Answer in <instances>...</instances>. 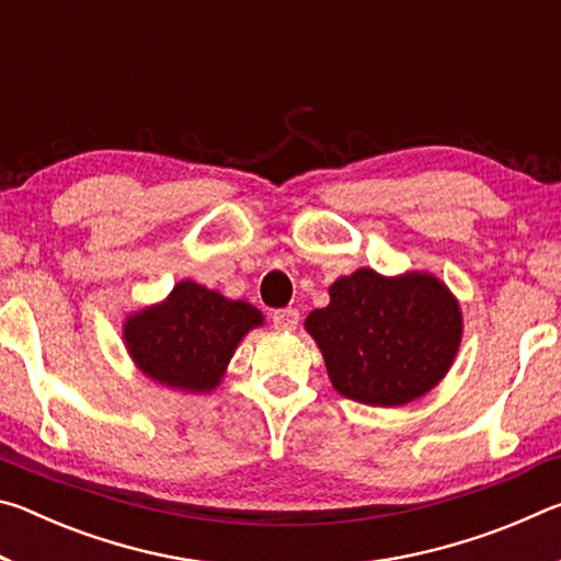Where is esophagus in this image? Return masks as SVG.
<instances>
[{
  "mask_svg": "<svg viewBox=\"0 0 561 561\" xmlns=\"http://www.w3.org/2000/svg\"><path fill=\"white\" fill-rule=\"evenodd\" d=\"M272 321H274V327L277 329H282V331H291V329H297V324H299V311L297 309H279V311H274L272 314Z\"/></svg>",
  "mask_w": 561,
  "mask_h": 561,
  "instance_id": "esophagus-1",
  "label": "esophagus"
}]
</instances>
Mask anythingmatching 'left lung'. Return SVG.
<instances>
[{
  "label": "left lung",
  "instance_id": "obj_1",
  "mask_svg": "<svg viewBox=\"0 0 561 561\" xmlns=\"http://www.w3.org/2000/svg\"><path fill=\"white\" fill-rule=\"evenodd\" d=\"M336 391L364 405L401 408L438 386L462 341V309L448 284L411 270L371 267L339 277L329 304L304 321Z\"/></svg>",
  "mask_w": 561,
  "mask_h": 561
}]
</instances>
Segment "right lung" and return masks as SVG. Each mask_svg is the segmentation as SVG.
<instances>
[{
	"label": "right lung",
	"instance_id": "obj_1",
	"mask_svg": "<svg viewBox=\"0 0 561 561\" xmlns=\"http://www.w3.org/2000/svg\"><path fill=\"white\" fill-rule=\"evenodd\" d=\"M257 327H264V314L250 301L183 279L163 301L123 319V344L133 366L153 383L210 393L222 383L237 346Z\"/></svg>",
	"mask_w": 561,
	"mask_h": 561
}]
</instances>
